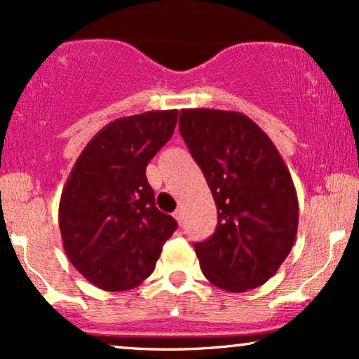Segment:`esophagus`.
Wrapping results in <instances>:
<instances>
[{"instance_id": "1", "label": "esophagus", "mask_w": 359, "mask_h": 359, "mask_svg": "<svg viewBox=\"0 0 359 359\" xmlns=\"http://www.w3.org/2000/svg\"><path fill=\"white\" fill-rule=\"evenodd\" d=\"M172 217H174V218L177 219V222H182V210H180V208H177L175 212L172 213Z\"/></svg>"}]
</instances>
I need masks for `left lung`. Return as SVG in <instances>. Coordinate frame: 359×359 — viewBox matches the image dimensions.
I'll return each instance as SVG.
<instances>
[{"label": "left lung", "instance_id": "left-lung-1", "mask_svg": "<svg viewBox=\"0 0 359 359\" xmlns=\"http://www.w3.org/2000/svg\"><path fill=\"white\" fill-rule=\"evenodd\" d=\"M179 130L217 203V229L195 243L203 276L228 292L271 279L292 250L299 202L292 177L269 136L246 114L180 111Z\"/></svg>", "mask_w": 359, "mask_h": 359}]
</instances>
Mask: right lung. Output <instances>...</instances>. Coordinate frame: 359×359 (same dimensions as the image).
<instances>
[{
	"label": "right lung",
	"instance_id": "obj_1",
	"mask_svg": "<svg viewBox=\"0 0 359 359\" xmlns=\"http://www.w3.org/2000/svg\"><path fill=\"white\" fill-rule=\"evenodd\" d=\"M177 109L118 118L85 146L64 185L59 226L65 255L88 283L108 292L154 272L177 222L159 212L146 167L174 135Z\"/></svg>",
	"mask_w": 359,
	"mask_h": 359
}]
</instances>
